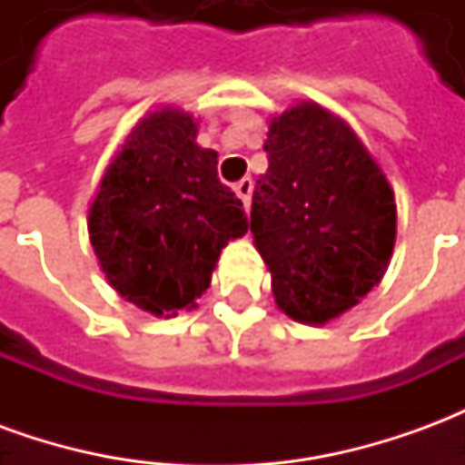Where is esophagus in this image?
Returning <instances> with one entry per match:
<instances>
[{"mask_svg":"<svg viewBox=\"0 0 465 465\" xmlns=\"http://www.w3.org/2000/svg\"><path fill=\"white\" fill-rule=\"evenodd\" d=\"M233 192H236V196L242 199L243 206L249 209V203H252V192H253V182H252V179H242V182L233 186Z\"/></svg>","mask_w":465,"mask_h":465,"instance_id":"1","label":"esophagus"}]
</instances>
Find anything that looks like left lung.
I'll use <instances>...</instances> for the list:
<instances>
[{
	"label": "left lung",
	"instance_id": "obj_1",
	"mask_svg": "<svg viewBox=\"0 0 465 465\" xmlns=\"http://www.w3.org/2000/svg\"><path fill=\"white\" fill-rule=\"evenodd\" d=\"M252 233L276 306L293 322L339 319L379 286L396 243V196L351 124L316 102L272 116Z\"/></svg>",
	"mask_w": 465,
	"mask_h": 465
}]
</instances>
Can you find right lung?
<instances>
[{
    "label": "right lung",
    "mask_w": 465,
    "mask_h": 465,
    "mask_svg": "<svg viewBox=\"0 0 465 465\" xmlns=\"http://www.w3.org/2000/svg\"><path fill=\"white\" fill-rule=\"evenodd\" d=\"M196 134L199 122L176 106L142 116L86 219L109 286L163 319L196 309L222 249L249 229L242 202L219 182V153L199 146Z\"/></svg>",
    "instance_id": "obj_1"
}]
</instances>
